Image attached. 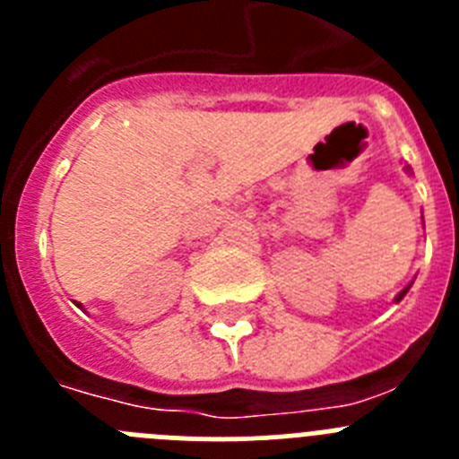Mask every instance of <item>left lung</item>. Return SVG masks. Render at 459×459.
<instances>
[{
  "instance_id": "8db88e82",
  "label": "left lung",
  "mask_w": 459,
  "mask_h": 459,
  "mask_svg": "<svg viewBox=\"0 0 459 459\" xmlns=\"http://www.w3.org/2000/svg\"><path fill=\"white\" fill-rule=\"evenodd\" d=\"M407 291H409V287H404V290H403V291H400V294H397V296H395V301H400V299H403V296H404V294H407Z\"/></svg>"
}]
</instances>
